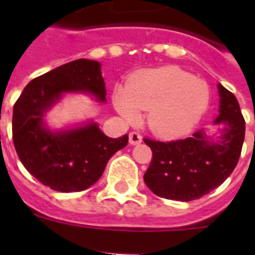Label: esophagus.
Returning a JSON list of instances; mask_svg holds the SVG:
<instances>
[{
  "label": "esophagus",
  "instance_id": "esophagus-1",
  "mask_svg": "<svg viewBox=\"0 0 255 255\" xmlns=\"http://www.w3.org/2000/svg\"><path fill=\"white\" fill-rule=\"evenodd\" d=\"M140 143H141V135H140L139 132H131V133H129V144L136 145V144Z\"/></svg>",
  "mask_w": 255,
  "mask_h": 255
}]
</instances>
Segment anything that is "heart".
<instances>
[{
	"mask_svg": "<svg viewBox=\"0 0 255 255\" xmlns=\"http://www.w3.org/2000/svg\"><path fill=\"white\" fill-rule=\"evenodd\" d=\"M209 100L205 82L174 66L139 71L128 79L126 88L114 94L120 115L136 120L139 111H148L149 128L164 137L189 133L208 110Z\"/></svg>",
	"mask_w": 255,
	"mask_h": 255,
	"instance_id": "b5f03b06",
	"label": "heart"
}]
</instances>
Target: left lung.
Masks as SVG:
<instances>
[{"label":"left lung","instance_id":"1","mask_svg":"<svg viewBox=\"0 0 255 255\" xmlns=\"http://www.w3.org/2000/svg\"><path fill=\"white\" fill-rule=\"evenodd\" d=\"M221 140L212 143L204 129L192 137L170 141L144 137L152 149V160L144 182L159 197L176 201L201 198L229 177L237 167L245 139V119L236 96L218 85Z\"/></svg>","mask_w":255,"mask_h":255}]
</instances>
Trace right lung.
<instances>
[{"label":"right lung","mask_w":255,"mask_h":255,"mask_svg":"<svg viewBox=\"0 0 255 255\" xmlns=\"http://www.w3.org/2000/svg\"><path fill=\"white\" fill-rule=\"evenodd\" d=\"M90 92L106 102L100 63L69 62L23 88L13 107V141L17 155L38 181L58 192H81L95 184L114 153L128 144V135L111 139L95 123L53 133L43 114L63 92Z\"/></svg>","instance_id":"obj_1"}]
</instances>
